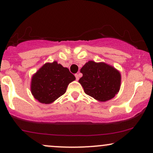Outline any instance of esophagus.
<instances>
[{"label":"esophagus","mask_w":153,"mask_h":153,"mask_svg":"<svg viewBox=\"0 0 153 153\" xmlns=\"http://www.w3.org/2000/svg\"><path fill=\"white\" fill-rule=\"evenodd\" d=\"M75 77H76V80L78 81L79 79V77H80V75H79V74H75Z\"/></svg>","instance_id":"34e87169"}]
</instances>
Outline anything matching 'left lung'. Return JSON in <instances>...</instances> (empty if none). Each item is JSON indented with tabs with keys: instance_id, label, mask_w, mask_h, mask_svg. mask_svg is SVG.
Segmentation results:
<instances>
[{
	"instance_id": "left-lung-1",
	"label": "left lung",
	"mask_w": 153,
	"mask_h": 153,
	"mask_svg": "<svg viewBox=\"0 0 153 153\" xmlns=\"http://www.w3.org/2000/svg\"><path fill=\"white\" fill-rule=\"evenodd\" d=\"M83 76L79 80L85 94L99 102L111 100L120 91L121 74L104 62H87L81 69Z\"/></svg>"
}]
</instances>
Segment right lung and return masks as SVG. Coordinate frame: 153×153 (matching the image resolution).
Segmentation results:
<instances>
[{
    "label": "right lung",
    "instance_id": "right-lung-1",
    "mask_svg": "<svg viewBox=\"0 0 153 153\" xmlns=\"http://www.w3.org/2000/svg\"><path fill=\"white\" fill-rule=\"evenodd\" d=\"M76 78L68 68L57 61L47 62L33 75L30 91L42 104H51L66 92L69 83Z\"/></svg>",
    "mask_w": 153,
    "mask_h": 153
}]
</instances>
